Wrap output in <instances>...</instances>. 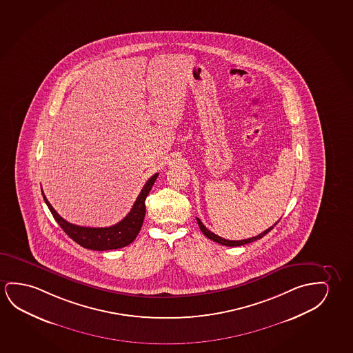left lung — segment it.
<instances>
[{"label":"left lung","instance_id":"1","mask_svg":"<svg viewBox=\"0 0 353 353\" xmlns=\"http://www.w3.org/2000/svg\"><path fill=\"white\" fill-rule=\"evenodd\" d=\"M196 219H197V223H199V226H200L201 232L205 234V236L208 237V239H211L212 241L218 242V243H221V245H224V246H230V248H234V246H242V245H246V243H250V242L256 241V240L262 239L264 235H267V234L273 229L274 226L276 225V224L279 223V221H276L273 226H270V228L267 229V230H264L263 232H261V234L257 235V236L250 237V239H245V240H239V241H235V240H226V239L218 236V235H216L214 232H212L211 230H208V229L202 224V221H201L199 218H196Z\"/></svg>","mask_w":353,"mask_h":353}]
</instances>
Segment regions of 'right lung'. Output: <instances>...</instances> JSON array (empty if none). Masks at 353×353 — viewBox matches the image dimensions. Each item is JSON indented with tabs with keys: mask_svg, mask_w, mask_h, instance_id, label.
I'll return each instance as SVG.
<instances>
[{
	"mask_svg": "<svg viewBox=\"0 0 353 353\" xmlns=\"http://www.w3.org/2000/svg\"><path fill=\"white\" fill-rule=\"evenodd\" d=\"M157 176L158 173L154 174L146 181V184L143 185L140 195L137 196V201L127 216L121 219L119 223L108 228H88V226L75 225L69 223L53 210L52 205L43 194V189L41 192L48 210L52 213L53 218L72 240L79 243L80 246L84 248H89L94 251H107V250L125 248L135 240V237L141 229L145 213H146L145 200L152 189V185L154 184Z\"/></svg>",
	"mask_w": 353,
	"mask_h": 353,
	"instance_id": "1",
	"label": "right lung"
}]
</instances>
